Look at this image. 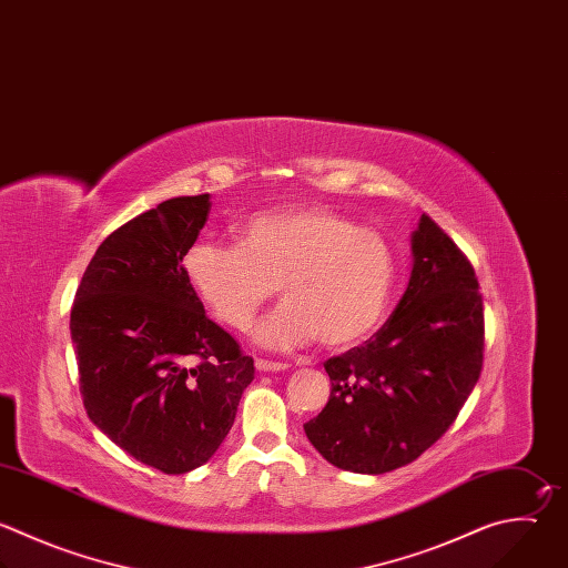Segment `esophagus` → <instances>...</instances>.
<instances>
[{
  "instance_id": "esophagus-1",
  "label": "esophagus",
  "mask_w": 568,
  "mask_h": 568,
  "mask_svg": "<svg viewBox=\"0 0 568 568\" xmlns=\"http://www.w3.org/2000/svg\"><path fill=\"white\" fill-rule=\"evenodd\" d=\"M285 363H276V361H265V358H256V369L258 372H281L285 369Z\"/></svg>"
}]
</instances>
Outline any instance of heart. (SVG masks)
<instances>
[{
	"label": "heart",
	"instance_id": "obj_1",
	"mask_svg": "<svg viewBox=\"0 0 568 568\" xmlns=\"http://www.w3.org/2000/svg\"><path fill=\"white\" fill-rule=\"evenodd\" d=\"M184 274L212 314L236 329L281 290L285 303L254 329L263 347L292 349L318 336L341 349L382 325L397 256L384 234L329 207L298 205L252 216L239 243H194Z\"/></svg>",
	"mask_w": 568,
	"mask_h": 568
}]
</instances>
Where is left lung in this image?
Instances as JSON below:
<instances>
[{
    "instance_id": "obj_1",
    "label": "left lung",
    "mask_w": 568,
    "mask_h": 568,
    "mask_svg": "<svg viewBox=\"0 0 568 568\" xmlns=\"http://www.w3.org/2000/svg\"><path fill=\"white\" fill-rule=\"evenodd\" d=\"M484 361V301L470 261L430 219L413 232V274L369 341L325 361L332 393L303 428L336 468L384 475L415 462L457 419Z\"/></svg>"
}]
</instances>
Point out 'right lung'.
Returning a JSON list of instances; mask_svg holds the SVG:
<instances>
[{
  "label": "right lung",
  "instance_id": "right-lung-1",
  "mask_svg": "<svg viewBox=\"0 0 568 568\" xmlns=\"http://www.w3.org/2000/svg\"><path fill=\"white\" fill-rule=\"evenodd\" d=\"M210 210V194L180 196L118 227L91 258L71 310L89 419L166 475L219 450L254 379V358L207 318L182 267Z\"/></svg>",
  "mask_w": 568,
  "mask_h": 568
}]
</instances>
